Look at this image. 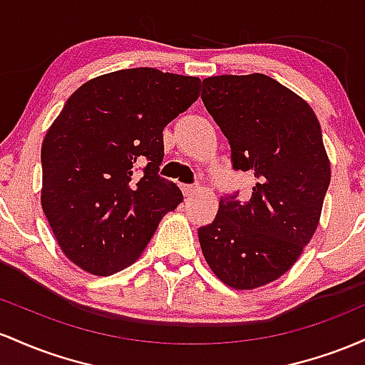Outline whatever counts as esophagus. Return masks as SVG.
Here are the masks:
<instances>
[{"label": "esophagus", "instance_id": "34e87169", "mask_svg": "<svg viewBox=\"0 0 365 365\" xmlns=\"http://www.w3.org/2000/svg\"><path fill=\"white\" fill-rule=\"evenodd\" d=\"M182 193L186 195V196H190V195H195L196 191L200 190V186H196V184H182Z\"/></svg>", "mask_w": 365, "mask_h": 365}]
</instances>
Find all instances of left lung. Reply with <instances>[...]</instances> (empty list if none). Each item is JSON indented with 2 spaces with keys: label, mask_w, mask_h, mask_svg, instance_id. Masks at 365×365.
I'll return each mask as SVG.
<instances>
[{
  "label": "left lung",
  "mask_w": 365,
  "mask_h": 365,
  "mask_svg": "<svg viewBox=\"0 0 365 365\" xmlns=\"http://www.w3.org/2000/svg\"><path fill=\"white\" fill-rule=\"evenodd\" d=\"M202 100L235 170L257 182L247 202L220 198L200 247L229 288H260L293 267L319 226L331 181L321 125L304 98L264 73L207 77Z\"/></svg>",
  "instance_id": "left-lung-1"
}]
</instances>
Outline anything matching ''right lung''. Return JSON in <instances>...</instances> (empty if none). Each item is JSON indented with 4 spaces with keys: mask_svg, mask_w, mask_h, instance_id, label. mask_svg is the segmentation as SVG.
I'll use <instances>...</instances> for the list:
<instances>
[{
    "mask_svg": "<svg viewBox=\"0 0 365 365\" xmlns=\"http://www.w3.org/2000/svg\"><path fill=\"white\" fill-rule=\"evenodd\" d=\"M198 77L125 68L77 89L44 136L41 205L61 252L110 276L139 259L182 202L158 175L163 128L198 100Z\"/></svg>",
    "mask_w": 365,
    "mask_h": 365,
    "instance_id": "1",
    "label": "right lung"
}]
</instances>
